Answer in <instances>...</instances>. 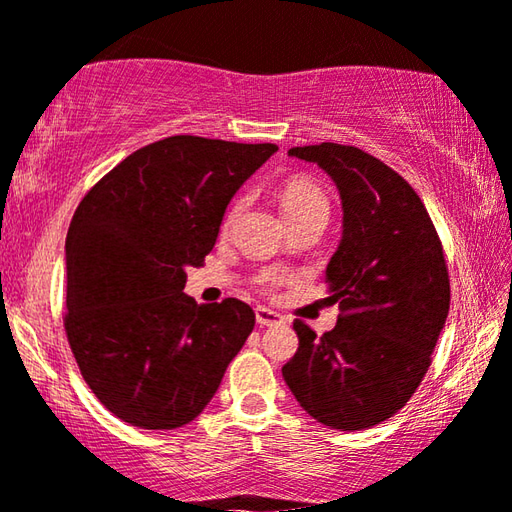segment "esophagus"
Instances as JSON below:
<instances>
[{
	"mask_svg": "<svg viewBox=\"0 0 512 512\" xmlns=\"http://www.w3.org/2000/svg\"><path fill=\"white\" fill-rule=\"evenodd\" d=\"M256 322L261 327H274V325H281L283 316H279V313L272 311V309H265V306H258V309H256Z\"/></svg>",
	"mask_w": 512,
	"mask_h": 512,
	"instance_id": "esophagus-1",
	"label": "esophagus"
}]
</instances>
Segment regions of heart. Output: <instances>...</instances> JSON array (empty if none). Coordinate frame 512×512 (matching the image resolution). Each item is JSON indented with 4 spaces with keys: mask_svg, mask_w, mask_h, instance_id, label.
Instances as JSON below:
<instances>
[{
    "mask_svg": "<svg viewBox=\"0 0 512 512\" xmlns=\"http://www.w3.org/2000/svg\"><path fill=\"white\" fill-rule=\"evenodd\" d=\"M242 208V201L235 203V206L229 210V215L224 219V229H229L233 224V219L238 217V212ZM281 210L283 217L288 219V224L297 222V219L311 217V215H329V201L325 192L313 183L309 178H293L283 185L281 190ZM283 281H288V274L283 272H263L261 277L256 279V286L261 290H274L281 286Z\"/></svg>",
    "mask_w": 512,
    "mask_h": 512,
    "instance_id": "obj_1",
    "label": "heart"
}]
</instances>
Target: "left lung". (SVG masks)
Segmentation results:
<instances>
[{"label": "left lung", "mask_w": 512, "mask_h": 512, "mask_svg": "<svg viewBox=\"0 0 512 512\" xmlns=\"http://www.w3.org/2000/svg\"><path fill=\"white\" fill-rule=\"evenodd\" d=\"M334 180L343 235L327 265V304L341 316L316 336L302 320L283 380L306 414L336 430L391 419L430 366L451 304L444 249L419 194L387 164L355 146L290 148Z\"/></svg>", "instance_id": "obj_1"}]
</instances>
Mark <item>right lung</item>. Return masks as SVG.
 <instances>
[{"mask_svg": "<svg viewBox=\"0 0 512 512\" xmlns=\"http://www.w3.org/2000/svg\"><path fill=\"white\" fill-rule=\"evenodd\" d=\"M274 144L176 135L125 157L77 206L66 235V336L114 416L174 430L203 412L254 329L251 306L183 293L226 206Z\"/></svg>", "mask_w": 512, "mask_h": 512, "instance_id": "obj_1", "label": "right lung"}]
</instances>
